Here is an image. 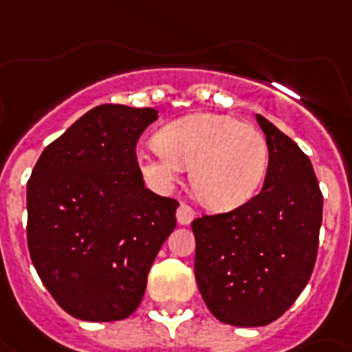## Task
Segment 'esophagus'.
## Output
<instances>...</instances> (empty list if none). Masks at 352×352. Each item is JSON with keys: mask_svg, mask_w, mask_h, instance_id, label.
Listing matches in <instances>:
<instances>
[{"mask_svg": "<svg viewBox=\"0 0 352 352\" xmlns=\"http://www.w3.org/2000/svg\"><path fill=\"white\" fill-rule=\"evenodd\" d=\"M195 219V210L193 207H189L188 204H180L177 209V221L179 225H189Z\"/></svg>", "mask_w": 352, "mask_h": 352, "instance_id": "34e87169", "label": "esophagus"}]
</instances>
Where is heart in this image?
Instances as JSON below:
<instances>
[{
  "instance_id": "1",
  "label": "heart",
  "mask_w": 352,
  "mask_h": 352,
  "mask_svg": "<svg viewBox=\"0 0 352 352\" xmlns=\"http://www.w3.org/2000/svg\"><path fill=\"white\" fill-rule=\"evenodd\" d=\"M159 142L138 148V164L155 189L166 191L191 164L195 195L210 209L239 207L258 191L269 145L255 125L223 113H191L159 131Z\"/></svg>"
}]
</instances>
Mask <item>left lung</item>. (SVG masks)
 Masks as SVG:
<instances>
[{
  "label": "left lung",
  "instance_id": "obj_1",
  "mask_svg": "<svg viewBox=\"0 0 352 352\" xmlns=\"http://www.w3.org/2000/svg\"><path fill=\"white\" fill-rule=\"evenodd\" d=\"M269 145L262 191L225 214L191 223L195 276L207 308L225 324L256 328L283 316L317 258L322 193L310 159L256 115Z\"/></svg>",
  "mask_w": 352,
  "mask_h": 352
}]
</instances>
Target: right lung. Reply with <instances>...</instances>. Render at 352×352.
Segmentation results:
<instances>
[{"instance_id":"right-lung-1","label":"right lung","mask_w":352,"mask_h":352,"mask_svg":"<svg viewBox=\"0 0 352 352\" xmlns=\"http://www.w3.org/2000/svg\"><path fill=\"white\" fill-rule=\"evenodd\" d=\"M154 108L102 104L47 145L26 188L36 273L76 319L111 322L142 303L146 276L175 228L179 201L145 188L136 143Z\"/></svg>"}]
</instances>
